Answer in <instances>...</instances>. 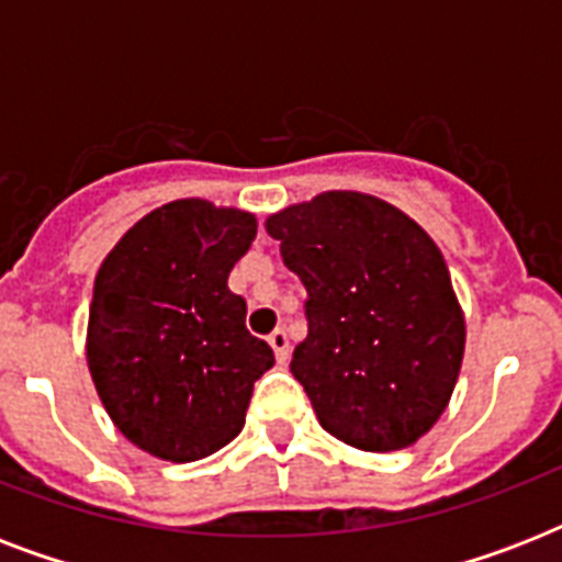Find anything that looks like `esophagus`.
I'll return each instance as SVG.
<instances>
[{
  "label": "esophagus",
  "instance_id": "1",
  "mask_svg": "<svg viewBox=\"0 0 562 562\" xmlns=\"http://www.w3.org/2000/svg\"><path fill=\"white\" fill-rule=\"evenodd\" d=\"M268 344L273 347V356H277V361H280V364H285L291 356L289 335H285V329H273V333L268 335Z\"/></svg>",
  "mask_w": 562,
  "mask_h": 562
}]
</instances>
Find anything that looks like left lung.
Returning <instances> with one entry per match:
<instances>
[{"label": "left lung", "instance_id": "8db88e82", "mask_svg": "<svg viewBox=\"0 0 562 562\" xmlns=\"http://www.w3.org/2000/svg\"><path fill=\"white\" fill-rule=\"evenodd\" d=\"M268 236L306 285L291 373L321 426L364 452L417 443L452 400L467 324L426 229L361 192L273 212Z\"/></svg>", "mask_w": 562, "mask_h": 562}]
</instances>
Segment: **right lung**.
I'll list each match as a JSON object with an SVG mask.
<instances>
[{
  "instance_id": "add662e5",
  "label": "right lung",
  "mask_w": 562,
  "mask_h": 562,
  "mask_svg": "<svg viewBox=\"0 0 562 562\" xmlns=\"http://www.w3.org/2000/svg\"><path fill=\"white\" fill-rule=\"evenodd\" d=\"M254 238L250 212L183 198L136 221L95 273L90 375L113 426L154 458L189 463L227 446L273 368L227 289Z\"/></svg>"
}]
</instances>
